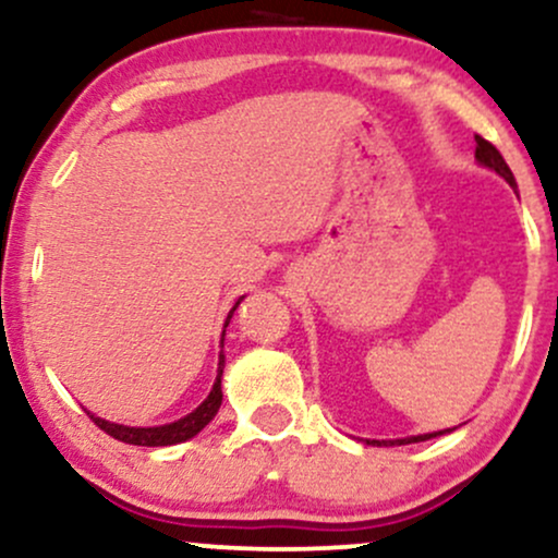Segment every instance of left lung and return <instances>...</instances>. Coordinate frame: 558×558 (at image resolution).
<instances>
[{
  "label": "left lung",
  "instance_id": "1",
  "mask_svg": "<svg viewBox=\"0 0 558 558\" xmlns=\"http://www.w3.org/2000/svg\"><path fill=\"white\" fill-rule=\"evenodd\" d=\"M477 146H475V157L480 165H485V168L496 170L498 175L504 178L506 183L511 185V189H517V181L514 175H511L509 165H506V159L501 157V151L496 149V146L490 144V141H485L483 136H475ZM453 430V427H451ZM451 430H440V433H427V435H412V438H399V440H364V444L369 446H407V444H420V440H427V438H435V435H444V433H451Z\"/></svg>",
  "mask_w": 558,
  "mask_h": 558
}]
</instances>
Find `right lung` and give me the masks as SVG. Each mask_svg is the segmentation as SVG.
Wrapping results in <instances>:
<instances>
[{
  "label": "right lung",
  "instance_id": "obj_1",
  "mask_svg": "<svg viewBox=\"0 0 558 558\" xmlns=\"http://www.w3.org/2000/svg\"><path fill=\"white\" fill-rule=\"evenodd\" d=\"M241 299L235 301V306L241 304ZM235 306L230 310V315L226 319V328H228L230 317H233ZM222 336H226V330H222ZM222 367H226V354L220 351V364H217V380H215L213 390H209L207 399L198 403L194 412L185 414V417H181L178 422H170V425H159V427H128V425H114V422H107V420L94 417V414H92L94 425L99 427V430H105L107 435H112L114 440H123V444H131V446H175V444H183V440L194 438L196 433H202L204 427L213 422L217 409H220V403H222V388H220Z\"/></svg>",
  "mask_w": 558,
  "mask_h": 558
}]
</instances>
